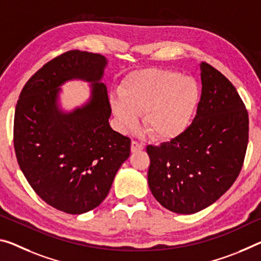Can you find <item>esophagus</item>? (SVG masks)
I'll return each instance as SVG.
<instances>
[{
    "label": "esophagus",
    "instance_id": "esophagus-1",
    "mask_svg": "<svg viewBox=\"0 0 261 261\" xmlns=\"http://www.w3.org/2000/svg\"><path fill=\"white\" fill-rule=\"evenodd\" d=\"M143 148H144L143 144L136 142V140H132V143H131V152H132V153H136V152L142 151Z\"/></svg>",
    "mask_w": 261,
    "mask_h": 261
}]
</instances>
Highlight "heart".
<instances>
[{
	"label": "heart",
	"mask_w": 261,
	"mask_h": 261,
	"mask_svg": "<svg viewBox=\"0 0 261 261\" xmlns=\"http://www.w3.org/2000/svg\"><path fill=\"white\" fill-rule=\"evenodd\" d=\"M198 95L193 77L172 69L146 68L124 79L110 105L123 130L136 129L143 114L144 129L151 138L172 140L188 129Z\"/></svg>",
	"instance_id": "obj_1"
}]
</instances>
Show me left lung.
Returning a JSON list of instances; mask_svg holds the SVG:
<instances>
[{"instance_id":"obj_1","label":"left lung","mask_w":261,"mask_h":261,"mask_svg":"<svg viewBox=\"0 0 261 261\" xmlns=\"http://www.w3.org/2000/svg\"><path fill=\"white\" fill-rule=\"evenodd\" d=\"M202 93L193 122L180 137L146 147L153 196L176 214L216 202L237 179L249 143V115L234 86L202 63Z\"/></svg>"}]
</instances>
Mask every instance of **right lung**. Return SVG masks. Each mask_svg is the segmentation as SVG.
<instances>
[{"instance_id": "add662e5", "label": "right lung", "mask_w": 261, "mask_h": 261, "mask_svg": "<svg viewBox=\"0 0 261 261\" xmlns=\"http://www.w3.org/2000/svg\"><path fill=\"white\" fill-rule=\"evenodd\" d=\"M106 57L72 49L37 71L15 110L14 147L24 176L41 200L79 215L102 203L130 155L131 139L109 125L111 107L101 79ZM72 78L92 82L90 102L72 113L57 108L60 86Z\"/></svg>"}]
</instances>
